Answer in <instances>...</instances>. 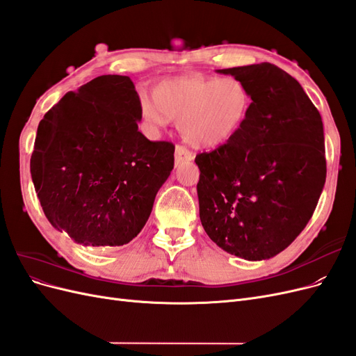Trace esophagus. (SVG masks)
Masks as SVG:
<instances>
[{
    "label": "esophagus",
    "mask_w": 356,
    "mask_h": 356,
    "mask_svg": "<svg viewBox=\"0 0 356 356\" xmlns=\"http://www.w3.org/2000/svg\"><path fill=\"white\" fill-rule=\"evenodd\" d=\"M193 159H195V156H193L190 149H187L186 147H182V145H177V148H175V168L184 163V161H191Z\"/></svg>",
    "instance_id": "obj_1"
}]
</instances>
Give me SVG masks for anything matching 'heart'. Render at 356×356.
<instances>
[{"instance_id":"heart-1","label":"heart","mask_w":356,"mask_h":356,"mask_svg":"<svg viewBox=\"0 0 356 356\" xmlns=\"http://www.w3.org/2000/svg\"><path fill=\"white\" fill-rule=\"evenodd\" d=\"M154 99L143 96L139 113L156 129L178 120V129L188 144L217 148L241 132L250 114L252 98L246 86L234 77H208L186 74L159 81Z\"/></svg>"}]
</instances>
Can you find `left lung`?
Here are the masks:
<instances>
[{
    "mask_svg": "<svg viewBox=\"0 0 356 356\" xmlns=\"http://www.w3.org/2000/svg\"><path fill=\"white\" fill-rule=\"evenodd\" d=\"M217 72L241 80L252 104L230 143L196 156L200 221L225 252L268 260L314 215L327 177L324 124L300 83L272 63Z\"/></svg>",
    "mask_w": 356,
    "mask_h": 356,
    "instance_id": "left-lung-1",
    "label": "left lung"
}]
</instances>
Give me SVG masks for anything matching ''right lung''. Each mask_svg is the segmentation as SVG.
I'll use <instances>...</instances> for the list:
<instances>
[{"label":"right lung","instance_id":"1","mask_svg":"<svg viewBox=\"0 0 356 356\" xmlns=\"http://www.w3.org/2000/svg\"><path fill=\"white\" fill-rule=\"evenodd\" d=\"M139 96L126 75L70 92L38 124L31 177L50 224L84 246H122L143 230L174 169V144L138 131Z\"/></svg>","mask_w":356,"mask_h":356}]
</instances>
